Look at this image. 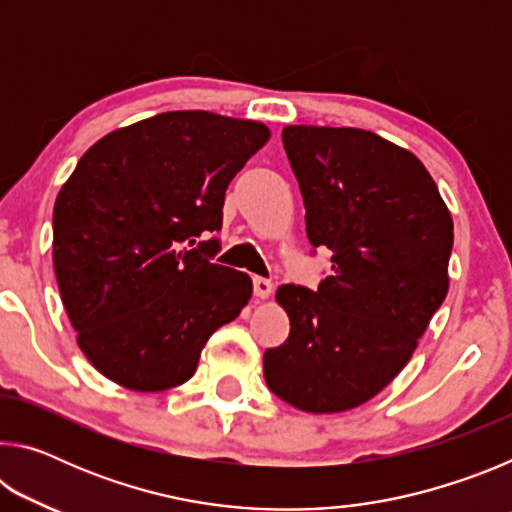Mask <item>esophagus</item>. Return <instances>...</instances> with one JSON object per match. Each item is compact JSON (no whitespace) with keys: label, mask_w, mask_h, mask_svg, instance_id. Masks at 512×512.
I'll return each instance as SVG.
<instances>
[{"label":"esophagus","mask_w":512,"mask_h":512,"mask_svg":"<svg viewBox=\"0 0 512 512\" xmlns=\"http://www.w3.org/2000/svg\"><path fill=\"white\" fill-rule=\"evenodd\" d=\"M253 291L257 298H268L273 293V282L266 277H253Z\"/></svg>","instance_id":"1"}]
</instances>
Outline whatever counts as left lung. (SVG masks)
Here are the masks:
<instances>
[{
	"mask_svg": "<svg viewBox=\"0 0 512 512\" xmlns=\"http://www.w3.org/2000/svg\"><path fill=\"white\" fill-rule=\"evenodd\" d=\"M309 244L332 250L316 291L282 284L289 339L264 352V379L307 413L354 409L409 363L449 289L454 223L411 151L361 128L287 126Z\"/></svg>",
	"mask_w": 512,
	"mask_h": 512,
	"instance_id": "8db88e82",
	"label": "left lung"
}]
</instances>
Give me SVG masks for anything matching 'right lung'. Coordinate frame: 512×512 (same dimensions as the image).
Returning <instances> with one entry per match:
<instances>
[{
    "label": "right lung",
    "instance_id": "1",
    "mask_svg": "<svg viewBox=\"0 0 512 512\" xmlns=\"http://www.w3.org/2000/svg\"><path fill=\"white\" fill-rule=\"evenodd\" d=\"M259 121L162 112L90 146L54 205V271L69 323L103 377L158 393L253 296L212 264L225 189L268 142Z\"/></svg>",
    "mask_w": 512,
    "mask_h": 512
}]
</instances>
